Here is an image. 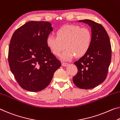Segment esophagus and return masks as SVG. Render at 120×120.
I'll return each mask as SVG.
<instances>
[{"instance_id": "esophagus-1", "label": "esophagus", "mask_w": 120, "mask_h": 120, "mask_svg": "<svg viewBox=\"0 0 120 120\" xmlns=\"http://www.w3.org/2000/svg\"><path fill=\"white\" fill-rule=\"evenodd\" d=\"M61 64H62V66H64V67H66V66H67L68 64V63H66V62H62Z\"/></svg>"}]
</instances>
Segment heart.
Masks as SVG:
<instances>
[{"label":"heart","instance_id":"b5f03b06","mask_svg":"<svg viewBox=\"0 0 120 120\" xmlns=\"http://www.w3.org/2000/svg\"><path fill=\"white\" fill-rule=\"evenodd\" d=\"M91 43L90 29L73 24L61 26L56 31V36L50 34L46 39L47 47L55 56H59L65 47L67 48L61 56L64 60H69L75 56L77 58L84 56Z\"/></svg>","mask_w":120,"mask_h":120}]
</instances>
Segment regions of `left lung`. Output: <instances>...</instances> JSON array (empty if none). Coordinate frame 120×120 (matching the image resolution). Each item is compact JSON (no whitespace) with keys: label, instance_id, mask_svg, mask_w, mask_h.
<instances>
[{"label":"left lung","instance_id":"left-lung-1","mask_svg":"<svg viewBox=\"0 0 120 120\" xmlns=\"http://www.w3.org/2000/svg\"><path fill=\"white\" fill-rule=\"evenodd\" d=\"M79 21L91 27L92 43L88 52L74 63L78 71L73 81L79 88L90 89L106 79L111 61V44L107 31L101 24L87 19Z\"/></svg>","mask_w":120,"mask_h":120}]
</instances>
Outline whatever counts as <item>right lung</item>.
Instances as JSON below:
<instances>
[{
	"label": "right lung",
	"instance_id": "1",
	"mask_svg": "<svg viewBox=\"0 0 120 120\" xmlns=\"http://www.w3.org/2000/svg\"><path fill=\"white\" fill-rule=\"evenodd\" d=\"M50 22L30 21L16 29L11 38L8 60L10 69L20 86L38 92L51 83L61 62L46 44L52 31Z\"/></svg>",
	"mask_w": 120,
	"mask_h": 120
}]
</instances>
